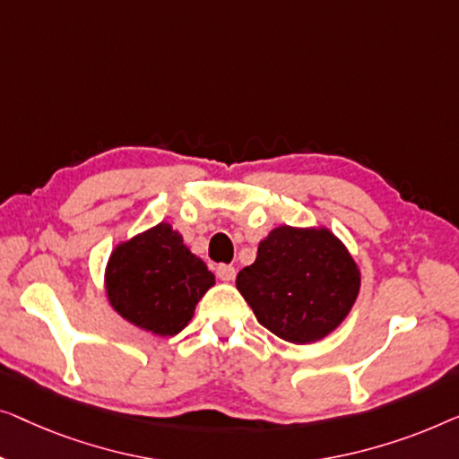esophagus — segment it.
I'll return each mask as SVG.
<instances>
[{
	"label": "esophagus",
	"mask_w": 459,
	"mask_h": 459,
	"mask_svg": "<svg viewBox=\"0 0 459 459\" xmlns=\"http://www.w3.org/2000/svg\"><path fill=\"white\" fill-rule=\"evenodd\" d=\"M216 274H218V279H221V281L230 282L232 279H235V268L229 266V264H221V266L216 268Z\"/></svg>",
	"instance_id": "esophagus-1"
}]
</instances>
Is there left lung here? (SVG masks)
<instances>
[{"instance_id":"left-lung-1","label":"left lung","mask_w":459,"mask_h":459,"mask_svg":"<svg viewBox=\"0 0 459 459\" xmlns=\"http://www.w3.org/2000/svg\"><path fill=\"white\" fill-rule=\"evenodd\" d=\"M361 285L359 266L326 227H276L237 289L257 322L295 345L322 341L350 316Z\"/></svg>"}]
</instances>
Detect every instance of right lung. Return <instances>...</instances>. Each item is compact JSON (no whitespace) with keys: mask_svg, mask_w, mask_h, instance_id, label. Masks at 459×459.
Here are the masks:
<instances>
[{"mask_svg":"<svg viewBox=\"0 0 459 459\" xmlns=\"http://www.w3.org/2000/svg\"><path fill=\"white\" fill-rule=\"evenodd\" d=\"M103 285L116 314L141 331L172 337L189 325L216 279L180 232L160 222L116 245Z\"/></svg>","mask_w":459,"mask_h":459,"instance_id":"1","label":"right lung"}]
</instances>
